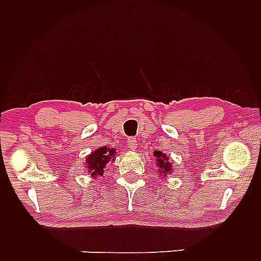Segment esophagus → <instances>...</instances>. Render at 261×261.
Here are the masks:
<instances>
[{
    "label": "esophagus",
    "instance_id": "obj_1",
    "mask_svg": "<svg viewBox=\"0 0 261 261\" xmlns=\"http://www.w3.org/2000/svg\"><path fill=\"white\" fill-rule=\"evenodd\" d=\"M126 143H127V147H129L131 150H135V149H137V140H136V138H129V139H127V141H126Z\"/></svg>",
    "mask_w": 261,
    "mask_h": 261
}]
</instances>
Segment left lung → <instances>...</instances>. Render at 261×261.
I'll return each instance as SVG.
<instances>
[{"label":"left lung","mask_w":261,"mask_h":261,"mask_svg":"<svg viewBox=\"0 0 261 261\" xmlns=\"http://www.w3.org/2000/svg\"><path fill=\"white\" fill-rule=\"evenodd\" d=\"M154 160H156V167L158 168V175L162 176V178H166L167 175L174 173L173 171V165H171L169 157L166 156L163 151H153Z\"/></svg>","instance_id":"1"}]
</instances>
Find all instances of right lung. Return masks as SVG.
I'll list each match as a JSON object with an SVG mask.
<instances>
[{
    "label": "right lung",
    "instance_id": "1",
    "mask_svg": "<svg viewBox=\"0 0 261 261\" xmlns=\"http://www.w3.org/2000/svg\"><path fill=\"white\" fill-rule=\"evenodd\" d=\"M116 150L114 148L101 147L96 150L92 151L85 160V168H87L88 174H91L93 178L101 177L104 174V168L110 162H115Z\"/></svg>",
    "mask_w": 261,
    "mask_h": 261
}]
</instances>
